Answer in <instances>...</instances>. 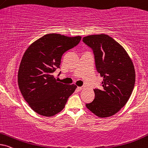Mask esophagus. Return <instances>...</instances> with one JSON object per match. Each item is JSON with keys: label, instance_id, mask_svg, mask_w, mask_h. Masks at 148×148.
I'll return each mask as SVG.
<instances>
[{"label": "esophagus", "instance_id": "esophagus-1", "mask_svg": "<svg viewBox=\"0 0 148 148\" xmlns=\"http://www.w3.org/2000/svg\"><path fill=\"white\" fill-rule=\"evenodd\" d=\"M84 88H85V86H82V87H77V90H81L84 89Z\"/></svg>", "mask_w": 148, "mask_h": 148}]
</instances>
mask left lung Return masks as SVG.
<instances>
[{"mask_svg": "<svg viewBox=\"0 0 148 148\" xmlns=\"http://www.w3.org/2000/svg\"><path fill=\"white\" fill-rule=\"evenodd\" d=\"M83 41L92 49L96 68L103 80L101 89H95V97L87 108L99 118L114 116L123 107L133 92L135 71L125 49L104 34L84 36Z\"/></svg>", "mask_w": 148, "mask_h": 148, "instance_id": "obj_1", "label": "left lung"}]
</instances>
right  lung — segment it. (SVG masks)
<instances>
[{
  "label": "right lung",
  "instance_id": "add662e5",
  "mask_svg": "<svg viewBox=\"0 0 148 148\" xmlns=\"http://www.w3.org/2000/svg\"><path fill=\"white\" fill-rule=\"evenodd\" d=\"M81 39L80 36L47 34L33 42L24 52L19 67L18 86L36 114L45 117L58 114L75 90L76 85L58 82L53 73L60 68L63 53L77 45Z\"/></svg>",
  "mask_w": 148,
  "mask_h": 148
}]
</instances>
